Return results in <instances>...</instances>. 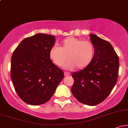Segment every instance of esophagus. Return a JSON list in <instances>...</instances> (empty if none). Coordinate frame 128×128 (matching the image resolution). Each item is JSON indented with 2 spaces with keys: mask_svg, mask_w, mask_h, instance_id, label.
<instances>
[{
  "mask_svg": "<svg viewBox=\"0 0 128 128\" xmlns=\"http://www.w3.org/2000/svg\"><path fill=\"white\" fill-rule=\"evenodd\" d=\"M70 75V73L69 72H64V76H68Z\"/></svg>",
  "mask_w": 128,
  "mask_h": 128,
  "instance_id": "34e87169",
  "label": "esophagus"
}]
</instances>
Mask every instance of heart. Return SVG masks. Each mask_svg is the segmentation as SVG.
Returning a JSON list of instances; mask_svg holds the SVG:
<instances>
[{"mask_svg":"<svg viewBox=\"0 0 128 128\" xmlns=\"http://www.w3.org/2000/svg\"><path fill=\"white\" fill-rule=\"evenodd\" d=\"M95 53L94 46L88 40H81L74 36H68L59 43V48L54 46L50 49L49 56L55 65L61 67L67 59L66 69H83L92 62Z\"/></svg>","mask_w":128,"mask_h":128,"instance_id":"heart-1","label":"heart"}]
</instances>
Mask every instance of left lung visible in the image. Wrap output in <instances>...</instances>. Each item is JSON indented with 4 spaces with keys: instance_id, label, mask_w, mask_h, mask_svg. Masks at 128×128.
Segmentation results:
<instances>
[{
    "instance_id": "1",
    "label": "left lung",
    "mask_w": 128,
    "mask_h": 128,
    "mask_svg": "<svg viewBox=\"0 0 128 128\" xmlns=\"http://www.w3.org/2000/svg\"><path fill=\"white\" fill-rule=\"evenodd\" d=\"M95 53L92 62L74 72L72 92L79 102L90 106L100 104L109 96L118 78L119 60L111 44L90 34Z\"/></svg>"
}]
</instances>
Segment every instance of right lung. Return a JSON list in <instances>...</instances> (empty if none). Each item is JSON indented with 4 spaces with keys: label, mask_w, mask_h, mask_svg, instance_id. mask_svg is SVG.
<instances>
[{
    "label": "right lung",
    "mask_w": 128,
    "mask_h": 128,
    "mask_svg": "<svg viewBox=\"0 0 128 128\" xmlns=\"http://www.w3.org/2000/svg\"><path fill=\"white\" fill-rule=\"evenodd\" d=\"M55 42V36L40 33L22 40L13 52L11 78L18 96L29 105L49 100L64 78L49 56Z\"/></svg>",
    "instance_id": "1"
}]
</instances>
